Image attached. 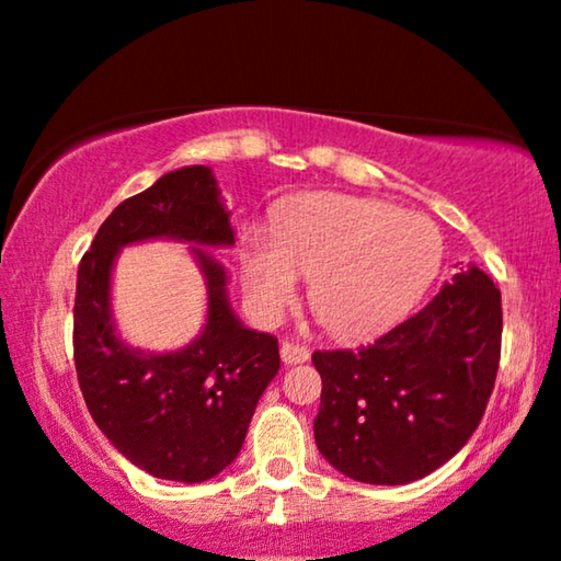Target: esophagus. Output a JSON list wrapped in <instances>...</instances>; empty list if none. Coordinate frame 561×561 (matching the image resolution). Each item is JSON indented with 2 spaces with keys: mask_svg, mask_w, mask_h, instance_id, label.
Instances as JSON below:
<instances>
[{
  "mask_svg": "<svg viewBox=\"0 0 561 561\" xmlns=\"http://www.w3.org/2000/svg\"><path fill=\"white\" fill-rule=\"evenodd\" d=\"M279 356H282V362L287 364V367H293V364H305V362H308L310 351L305 348V346H300V343H295V341H282Z\"/></svg>",
  "mask_w": 561,
  "mask_h": 561,
  "instance_id": "34e87169",
  "label": "esophagus"
}]
</instances>
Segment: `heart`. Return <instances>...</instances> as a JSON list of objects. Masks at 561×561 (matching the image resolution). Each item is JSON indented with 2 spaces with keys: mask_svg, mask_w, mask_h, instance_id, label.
Here are the masks:
<instances>
[{
  "mask_svg": "<svg viewBox=\"0 0 561 561\" xmlns=\"http://www.w3.org/2000/svg\"><path fill=\"white\" fill-rule=\"evenodd\" d=\"M245 295L259 316L293 302L300 274L310 302L346 341L390 331L423 300L444 264V236L425 215L351 194H305L253 228L241 251Z\"/></svg>",
  "mask_w": 561,
  "mask_h": 561,
  "instance_id": "b5f03b06",
  "label": "heart"
}]
</instances>
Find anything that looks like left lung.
I'll list each match as a JSON object with an SVG mask.
<instances>
[{
    "label": "left lung",
    "instance_id": "obj_1",
    "mask_svg": "<svg viewBox=\"0 0 561 561\" xmlns=\"http://www.w3.org/2000/svg\"><path fill=\"white\" fill-rule=\"evenodd\" d=\"M500 335V289L469 264L369 346L316 351L323 392L312 431L328 465L367 484L436 472L482 421Z\"/></svg>",
    "mask_w": 561,
    "mask_h": 561
}]
</instances>
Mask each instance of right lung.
I'll use <instances>...</instances> for the list:
<instances>
[{"instance_id": "add662e5", "label": "right lung", "mask_w": 561, "mask_h": 561, "mask_svg": "<svg viewBox=\"0 0 561 561\" xmlns=\"http://www.w3.org/2000/svg\"><path fill=\"white\" fill-rule=\"evenodd\" d=\"M146 240L186 242L206 276V325L176 352L133 347L111 316L118 251ZM233 243L213 169L182 167L119 203L79 264L73 362L81 394L112 446L159 480L194 484L220 474L279 371L276 339L241 323L228 300L226 266L207 251Z\"/></svg>"}]
</instances>
